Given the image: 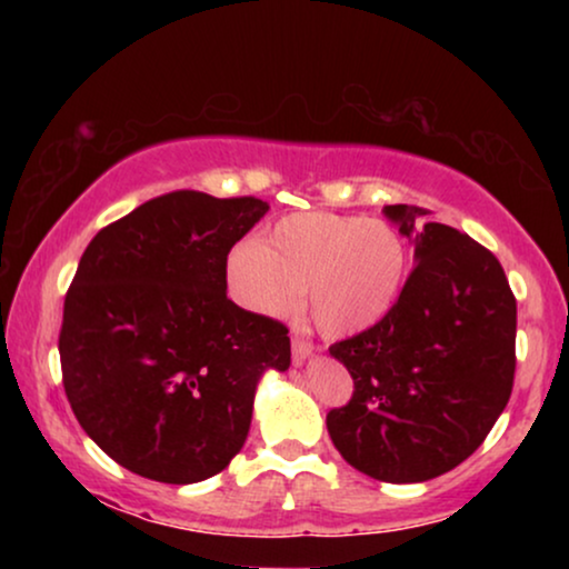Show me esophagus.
<instances>
[{"instance_id":"1","label":"esophagus","mask_w":569,"mask_h":569,"mask_svg":"<svg viewBox=\"0 0 569 569\" xmlns=\"http://www.w3.org/2000/svg\"><path fill=\"white\" fill-rule=\"evenodd\" d=\"M310 355H313V345H310L308 339L295 337L292 339V362L302 365V360H306V357H310Z\"/></svg>"}]
</instances>
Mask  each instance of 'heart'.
Instances as JSON below:
<instances>
[{
	"label": "heart",
	"instance_id": "heart-1",
	"mask_svg": "<svg viewBox=\"0 0 569 569\" xmlns=\"http://www.w3.org/2000/svg\"><path fill=\"white\" fill-rule=\"evenodd\" d=\"M409 251L391 222L300 212L248 238L228 256L232 300L256 316L292 313L306 292L310 323L349 337L383 321L407 282Z\"/></svg>",
	"mask_w": 569,
	"mask_h": 569
}]
</instances>
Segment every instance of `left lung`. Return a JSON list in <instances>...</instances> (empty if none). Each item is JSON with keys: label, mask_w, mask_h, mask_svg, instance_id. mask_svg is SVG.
Wrapping results in <instances>:
<instances>
[{"label": "left lung", "mask_w": 569, "mask_h": 569, "mask_svg": "<svg viewBox=\"0 0 569 569\" xmlns=\"http://www.w3.org/2000/svg\"><path fill=\"white\" fill-rule=\"evenodd\" d=\"M383 212L417 267L383 321L329 347L355 391L326 427L357 471L411 485L466 461L508 407L518 310L492 251L422 207Z\"/></svg>", "instance_id": "1"}]
</instances>
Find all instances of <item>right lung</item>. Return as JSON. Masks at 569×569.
<instances>
[{
    "instance_id": "add662e5",
    "label": "right lung",
    "mask_w": 569,
    "mask_h": 569,
    "mask_svg": "<svg viewBox=\"0 0 569 569\" xmlns=\"http://www.w3.org/2000/svg\"><path fill=\"white\" fill-rule=\"evenodd\" d=\"M256 197L170 191L98 232L64 298L61 380L82 430L166 485L220 473L243 448L263 370L290 368L287 326L228 298L230 248Z\"/></svg>"
}]
</instances>
